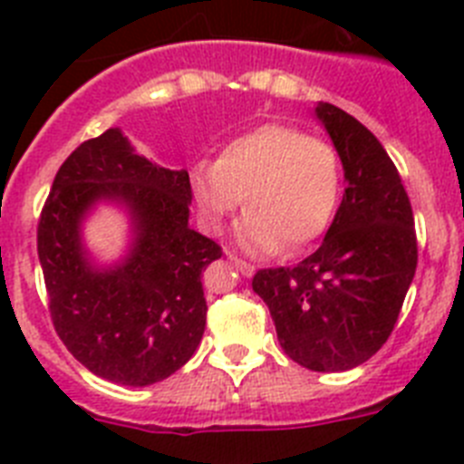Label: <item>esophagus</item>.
Segmentation results:
<instances>
[{
  "label": "esophagus",
  "mask_w": 464,
  "mask_h": 464,
  "mask_svg": "<svg viewBox=\"0 0 464 464\" xmlns=\"http://www.w3.org/2000/svg\"><path fill=\"white\" fill-rule=\"evenodd\" d=\"M227 260H229V265H232V267H237V272L244 274L246 278H251L253 274H256V267H253V265L244 262V260H241V257L232 256V253H227Z\"/></svg>",
  "instance_id": "34e87169"
}]
</instances>
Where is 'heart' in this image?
Listing matches in <instances>:
<instances>
[{
  "instance_id": "b5f03b06",
  "label": "heart",
  "mask_w": 464,
  "mask_h": 464,
  "mask_svg": "<svg viewBox=\"0 0 464 464\" xmlns=\"http://www.w3.org/2000/svg\"><path fill=\"white\" fill-rule=\"evenodd\" d=\"M195 202L211 229L246 204L239 241L253 253L283 244L302 248L330 227L342 195V160L334 146L297 127L262 125L199 162L190 174Z\"/></svg>"
}]
</instances>
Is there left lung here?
I'll list each match as a JSON object with an SVG mask.
<instances>
[{"label": "left lung", "instance_id": "obj_1", "mask_svg": "<svg viewBox=\"0 0 464 464\" xmlns=\"http://www.w3.org/2000/svg\"><path fill=\"white\" fill-rule=\"evenodd\" d=\"M315 118L342 160L343 199L321 248L295 267L260 269L253 290L290 360L311 372H346L391 337L416 274V229L379 139L327 102L315 106Z\"/></svg>", "mask_w": 464, "mask_h": 464}]
</instances>
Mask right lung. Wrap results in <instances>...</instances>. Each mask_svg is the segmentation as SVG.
Returning <instances> with one entry per match:
<instances>
[{
	"label": "right lung",
	"instance_id": "obj_1",
	"mask_svg": "<svg viewBox=\"0 0 464 464\" xmlns=\"http://www.w3.org/2000/svg\"><path fill=\"white\" fill-rule=\"evenodd\" d=\"M100 201L133 225L125 258L100 268L82 244V220ZM190 176L134 150L118 127L88 139L63 162L36 229L57 337L92 374L122 385L158 383L202 342V272L220 246L188 225Z\"/></svg>",
	"mask_w": 464,
	"mask_h": 464
}]
</instances>
